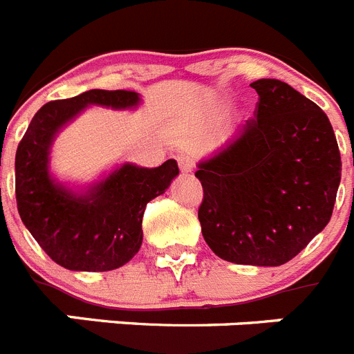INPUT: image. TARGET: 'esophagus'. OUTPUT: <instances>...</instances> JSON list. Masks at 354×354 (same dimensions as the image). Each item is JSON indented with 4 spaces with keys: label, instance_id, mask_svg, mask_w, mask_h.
I'll list each match as a JSON object with an SVG mask.
<instances>
[{
    "label": "esophagus",
    "instance_id": "34e87169",
    "mask_svg": "<svg viewBox=\"0 0 354 354\" xmlns=\"http://www.w3.org/2000/svg\"><path fill=\"white\" fill-rule=\"evenodd\" d=\"M177 162H179V168L183 174L193 171V159L189 158V156H179V158H177Z\"/></svg>",
    "mask_w": 354,
    "mask_h": 354
}]
</instances>
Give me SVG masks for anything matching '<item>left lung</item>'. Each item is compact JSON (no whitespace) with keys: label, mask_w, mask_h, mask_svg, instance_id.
<instances>
[{"label":"left lung","mask_w":354,"mask_h":354,"mask_svg":"<svg viewBox=\"0 0 354 354\" xmlns=\"http://www.w3.org/2000/svg\"><path fill=\"white\" fill-rule=\"evenodd\" d=\"M255 118L198 162L202 236L220 259L282 266L328 225L340 184L326 113L280 80H257Z\"/></svg>","instance_id":"8db88e82"}]
</instances>
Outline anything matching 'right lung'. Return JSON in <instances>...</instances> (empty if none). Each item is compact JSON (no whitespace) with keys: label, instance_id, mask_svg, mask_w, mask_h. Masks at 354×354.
<instances>
[{"label":"right lung","instance_id":"1","mask_svg":"<svg viewBox=\"0 0 354 354\" xmlns=\"http://www.w3.org/2000/svg\"><path fill=\"white\" fill-rule=\"evenodd\" d=\"M134 108L140 95L131 90H88L51 101L31 118L15 154V200L23 223L56 264L72 271L117 270L142 246L147 204L162 195L179 175L175 159L158 168L126 162L76 193L49 174V150L62 127L86 106Z\"/></svg>","mask_w":354,"mask_h":354}]
</instances>
